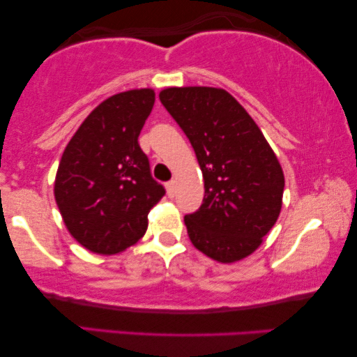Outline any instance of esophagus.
Here are the masks:
<instances>
[{
	"label": "esophagus",
	"mask_w": 357,
	"mask_h": 357,
	"mask_svg": "<svg viewBox=\"0 0 357 357\" xmlns=\"http://www.w3.org/2000/svg\"><path fill=\"white\" fill-rule=\"evenodd\" d=\"M165 187H167L169 197H174V195H175V180H170V182H167V185H165Z\"/></svg>",
	"instance_id": "34e87169"
}]
</instances>
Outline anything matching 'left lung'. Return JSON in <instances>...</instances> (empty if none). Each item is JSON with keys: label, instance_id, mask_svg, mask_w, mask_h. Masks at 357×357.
I'll use <instances>...</instances> for the list:
<instances>
[{"label": "left lung", "instance_id": "1", "mask_svg": "<svg viewBox=\"0 0 357 357\" xmlns=\"http://www.w3.org/2000/svg\"><path fill=\"white\" fill-rule=\"evenodd\" d=\"M159 99L192 143L204 178L202 206L185 216L190 241L213 260H242L280 216L284 175L275 153L224 89L169 87Z\"/></svg>", "mask_w": 357, "mask_h": 357}]
</instances>
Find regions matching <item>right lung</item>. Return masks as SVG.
Instances as JSON below:
<instances>
[{
	"instance_id": "right-lung-1",
	"label": "right lung",
	"mask_w": 357,
	"mask_h": 357,
	"mask_svg": "<svg viewBox=\"0 0 357 357\" xmlns=\"http://www.w3.org/2000/svg\"><path fill=\"white\" fill-rule=\"evenodd\" d=\"M153 105V89L109 97L61 155L55 199L68 231L87 250L114 255L133 245L148 229L151 208L165 195L138 143Z\"/></svg>"
}]
</instances>
